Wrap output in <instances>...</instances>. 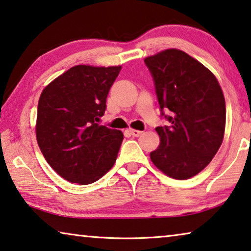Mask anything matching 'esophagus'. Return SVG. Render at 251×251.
I'll return each instance as SVG.
<instances>
[{"mask_svg":"<svg viewBox=\"0 0 251 251\" xmlns=\"http://www.w3.org/2000/svg\"><path fill=\"white\" fill-rule=\"evenodd\" d=\"M128 131L130 132V134L133 137H139L141 134V131H139V130H136V129H129Z\"/></svg>","mask_w":251,"mask_h":251,"instance_id":"34e87169","label":"esophagus"}]
</instances>
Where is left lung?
I'll use <instances>...</instances> for the list:
<instances>
[{
    "label": "left lung",
    "instance_id": "obj_1",
    "mask_svg": "<svg viewBox=\"0 0 251 251\" xmlns=\"http://www.w3.org/2000/svg\"><path fill=\"white\" fill-rule=\"evenodd\" d=\"M161 115V144L151 152L157 169L176 180L204 170L219 151L225 129V100L217 79L187 53L166 50L145 59ZM169 113L166 115L165 112Z\"/></svg>",
    "mask_w": 251,
    "mask_h": 251
}]
</instances>
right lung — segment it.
I'll use <instances>...</instances> for the list:
<instances>
[{"label":"right lung","instance_id":"add662e5","mask_svg":"<svg viewBox=\"0 0 251 251\" xmlns=\"http://www.w3.org/2000/svg\"><path fill=\"white\" fill-rule=\"evenodd\" d=\"M120 70L121 67L75 65L39 97L38 146L50 168L72 183L95 182L114 165L123 133L99 121Z\"/></svg>","mask_w":251,"mask_h":251}]
</instances>
